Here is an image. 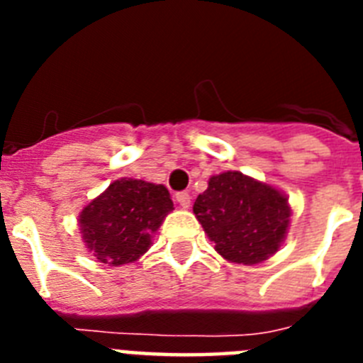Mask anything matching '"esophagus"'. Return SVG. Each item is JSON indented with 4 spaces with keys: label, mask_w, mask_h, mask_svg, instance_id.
Returning a JSON list of instances; mask_svg holds the SVG:
<instances>
[{
    "label": "esophagus",
    "mask_w": 363,
    "mask_h": 363,
    "mask_svg": "<svg viewBox=\"0 0 363 363\" xmlns=\"http://www.w3.org/2000/svg\"><path fill=\"white\" fill-rule=\"evenodd\" d=\"M176 201L179 203V207H184V209H187L189 205H191V194H189L187 191H182L176 194Z\"/></svg>",
    "instance_id": "obj_1"
}]
</instances>
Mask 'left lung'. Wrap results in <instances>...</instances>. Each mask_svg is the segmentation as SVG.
Returning <instances> with one entry per match:
<instances>
[{
    "label": "left lung",
    "mask_w": 363,
    "mask_h": 363,
    "mask_svg": "<svg viewBox=\"0 0 363 363\" xmlns=\"http://www.w3.org/2000/svg\"><path fill=\"white\" fill-rule=\"evenodd\" d=\"M192 211L216 251L243 265L259 264L278 251L291 216L280 191L238 171L213 176Z\"/></svg>",
    "instance_id": "1"
}]
</instances>
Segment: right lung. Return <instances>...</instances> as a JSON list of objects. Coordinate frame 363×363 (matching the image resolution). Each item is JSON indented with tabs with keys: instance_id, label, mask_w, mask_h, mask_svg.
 Instances as JSON below:
<instances>
[{
	"instance_id": "1",
	"label": "right lung",
	"mask_w": 363,
	"mask_h": 363,
	"mask_svg": "<svg viewBox=\"0 0 363 363\" xmlns=\"http://www.w3.org/2000/svg\"><path fill=\"white\" fill-rule=\"evenodd\" d=\"M169 211L172 200L163 185L118 179L82 211L86 249L104 264H130L149 249L150 236Z\"/></svg>"
}]
</instances>
